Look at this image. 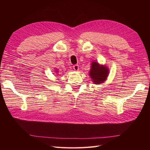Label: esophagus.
<instances>
[{"mask_svg": "<svg viewBox=\"0 0 150 150\" xmlns=\"http://www.w3.org/2000/svg\"><path fill=\"white\" fill-rule=\"evenodd\" d=\"M73 69H74V71H78L79 70V66L78 64H76L73 66Z\"/></svg>", "mask_w": 150, "mask_h": 150, "instance_id": "1", "label": "esophagus"}]
</instances>
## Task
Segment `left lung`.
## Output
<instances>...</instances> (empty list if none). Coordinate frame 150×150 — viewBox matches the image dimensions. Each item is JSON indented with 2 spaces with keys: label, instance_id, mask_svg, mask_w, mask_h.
I'll return each mask as SVG.
<instances>
[{
  "label": "left lung",
  "instance_id": "1",
  "mask_svg": "<svg viewBox=\"0 0 150 150\" xmlns=\"http://www.w3.org/2000/svg\"><path fill=\"white\" fill-rule=\"evenodd\" d=\"M110 70L106 65L100 64L97 61H92L89 76L93 84H101L106 81Z\"/></svg>",
  "mask_w": 150,
  "mask_h": 150
}]
</instances>
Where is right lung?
I'll use <instances>...</instances> for the list:
<instances>
[{
  "label": "right lung",
  "instance_id": "1",
  "mask_svg": "<svg viewBox=\"0 0 150 150\" xmlns=\"http://www.w3.org/2000/svg\"><path fill=\"white\" fill-rule=\"evenodd\" d=\"M54 71H55V72H56V73H57V74H58V73H59V71H58L57 69H55V70H54Z\"/></svg>",
  "mask_w": 150,
  "mask_h": 150
}]
</instances>
